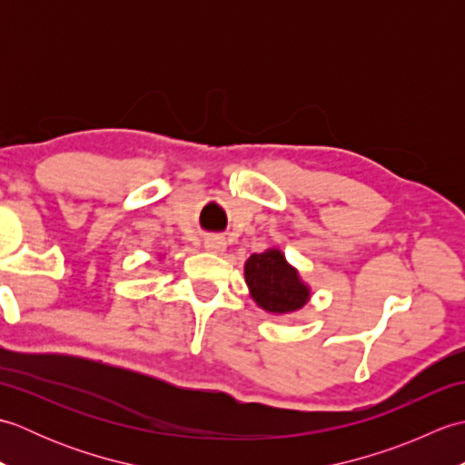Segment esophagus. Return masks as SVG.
<instances>
[{
    "mask_svg": "<svg viewBox=\"0 0 465 465\" xmlns=\"http://www.w3.org/2000/svg\"><path fill=\"white\" fill-rule=\"evenodd\" d=\"M227 248V243L223 238H217V235H213V238H207L205 240V250L212 252V253H223Z\"/></svg>",
    "mask_w": 465,
    "mask_h": 465,
    "instance_id": "esophagus-1",
    "label": "esophagus"
}]
</instances>
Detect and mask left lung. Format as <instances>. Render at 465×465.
Here are the masks:
<instances>
[{
    "instance_id": "left-lung-1",
    "label": "left lung",
    "mask_w": 465,
    "mask_h": 465,
    "mask_svg": "<svg viewBox=\"0 0 465 465\" xmlns=\"http://www.w3.org/2000/svg\"><path fill=\"white\" fill-rule=\"evenodd\" d=\"M243 278L252 300L272 315L300 312L312 300L310 283L302 280L300 270L285 260L280 248L250 255L243 263Z\"/></svg>"
}]
</instances>
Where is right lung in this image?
Returning <instances> with one entry per match:
<instances>
[{
	"mask_svg": "<svg viewBox=\"0 0 465 465\" xmlns=\"http://www.w3.org/2000/svg\"><path fill=\"white\" fill-rule=\"evenodd\" d=\"M160 258H162V255H160Z\"/></svg>",
	"mask_w": 465,
	"mask_h": 465,
	"instance_id": "add662e5",
	"label": "right lung"
}]
</instances>
